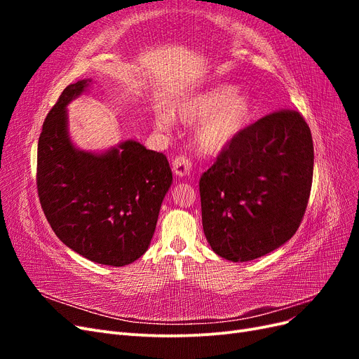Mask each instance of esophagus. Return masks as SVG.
<instances>
[{"mask_svg": "<svg viewBox=\"0 0 359 359\" xmlns=\"http://www.w3.org/2000/svg\"><path fill=\"white\" fill-rule=\"evenodd\" d=\"M172 166H173V172H175L178 177H186L190 173L191 163H190V158H187L184 154H180L173 158Z\"/></svg>", "mask_w": 359, "mask_h": 359, "instance_id": "34e87169", "label": "esophagus"}]
</instances>
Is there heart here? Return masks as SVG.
<instances>
[{
    "label": "heart",
    "instance_id": "1",
    "mask_svg": "<svg viewBox=\"0 0 359 359\" xmlns=\"http://www.w3.org/2000/svg\"><path fill=\"white\" fill-rule=\"evenodd\" d=\"M253 100L236 93L232 85H219L194 94L173 106V115L184 123H199L196 144L206 154L220 153L240 135L253 116ZM160 128L172 124V116L161 112L156 118Z\"/></svg>",
    "mask_w": 359,
    "mask_h": 359
}]
</instances>
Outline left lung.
<instances>
[{
    "mask_svg": "<svg viewBox=\"0 0 359 359\" xmlns=\"http://www.w3.org/2000/svg\"><path fill=\"white\" fill-rule=\"evenodd\" d=\"M313 160L310 127L298 111L271 112L245 127L199 181L214 252L245 262L290 240L307 210Z\"/></svg>",
    "mask_w": 359,
    "mask_h": 359,
    "instance_id": "left-lung-1",
    "label": "left lung"
}]
</instances>
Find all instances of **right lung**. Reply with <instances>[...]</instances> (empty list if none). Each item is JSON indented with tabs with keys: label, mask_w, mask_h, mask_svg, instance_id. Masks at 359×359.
<instances>
[{
	"label": "right lung",
	"mask_w": 359,
	"mask_h": 359,
	"mask_svg": "<svg viewBox=\"0 0 359 359\" xmlns=\"http://www.w3.org/2000/svg\"><path fill=\"white\" fill-rule=\"evenodd\" d=\"M90 82L66 86L43 123L37 193L52 231L64 244L93 262L123 266L147 252L172 172L165 154L135 140L102 156L72 145L66 106Z\"/></svg>",
	"instance_id": "1"
}]
</instances>
